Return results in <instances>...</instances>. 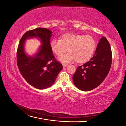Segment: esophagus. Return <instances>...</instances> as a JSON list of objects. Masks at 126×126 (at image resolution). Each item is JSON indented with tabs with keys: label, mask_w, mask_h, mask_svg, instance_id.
<instances>
[{
	"label": "esophagus",
	"mask_w": 126,
	"mask_h": 126,
	"mask_svg": "<svg viewBox=\"0 0 126 126\" xmlns=\"http://www.w3.org/2000/svg\"><path fill=\"white\" fill-rule=\"evenodd\" d=\"M63 67H66L68 66V64L66 63H63Z\"/></svg>",
	"instance_id": "1"
}]
</instances>
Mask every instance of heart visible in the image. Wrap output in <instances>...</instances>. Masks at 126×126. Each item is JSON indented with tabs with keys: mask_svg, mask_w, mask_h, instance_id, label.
Returning a JSON list of instances; mask_svg holds the SVG:
<instances>
[{
	"mask_svg": "<svg viewBox=\"0 0 126 126\" xmlns=\"http://www.w3.org/2000/svg\"><path fill=\"white\" fill-rule=\"evenodd\" d=\"M52 51L57 56H61L67 50L69 52L59 57L63 63L76 62L84 63L89 60L96 49V42L89 35H83L74 33H64L59 40H52L50 43Z\"/></svg>",
	"mask_w": 126,
	"mask_h": 126,
	"instance_id": "1",
	"label": "heart"
}]
</instances>
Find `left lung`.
<instances>
[{"mask_svg":"<svg viewBox=\"0 0 126 126\" xmlns=\"http://www.w3.org/2000/svg\"><path fill=\"white\" fill-rule=\"evenodd\" d=\"M112 62L110 45L103 37L98 43L94 56L90 61L78 67L72 77L75 86L84 91L99 86L108 75Z\"/></svg>","mask_w":126,"mask_h":126,"instance_id":"8db88e82","label":"left lung"}]
</instances>
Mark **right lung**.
Here are the masks:
<instances>
[{
  "label": "right lung",
  "instance_id": "obj_1",
  "mask_svg": "<svg viewBox=\"0 0 126 126\" xmlns=\"http://www.w3.org/2000/svg\"><path fill=\"white\" fill-rule=\"evenodd\" d=\"M50 30L38 28L27 32L22 36L17 52V63L22 77L29 85L38 89H46L55 82L63 65L55 59L50 46L52 36ZM37 38L42 45L35 54L30 56L25 51L27 39Z\"/></svg>",
  "mask_w": 126,
  "mask_h": 126
}]
</instances>
